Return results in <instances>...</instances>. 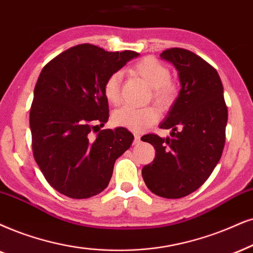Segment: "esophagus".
<instances>
[{
    "mask_svg": "<svg viewBox=\"0 0 253 253\" xmlns=\"http://www.w3.org/2000/svg\"><path fill=\"white\" fill-rule=\"evenodd\" d=\"M140 141H141V140H140V135H139V134L134 133V141H133L134 145H137V143H139Z\"/></svg>",
    "mask_w": 253,
    "mask_h": 253,
    "instance_id": "34e87169",
    "label": "esophagus"
}]
</instances>
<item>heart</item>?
<instances>
[{"label":"heart","instance_id":"1","mask_svg":"<svg viewBox=\"0 0 253 253\" xmlns=\"http://www.w3.org/2000/svg\"><path fill=\"white\" fill-rule=\"evenodd\" d=\"M132 71L145 81L149 87L153 103L161 110L170 106L177 94V88L170 81V70L154 57H145L132 66ZM121 72L116 71L108 76L104 84V94L112 105H118L121 100L120 85ZM159 119V114L153 107L135 108L123 106L112 114V123L118 127L140 132L153 126Z\"/></svg>","mask_w":253,"mask_h":253}]
</instances>
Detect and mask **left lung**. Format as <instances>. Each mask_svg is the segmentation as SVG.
I'll return each instance as SVG.
<instances>
[{
	"label": "left lung",
	"mask_w": 253,
	"mask_h": 253,
	"mask_svg": "<svg viewBox=\"0 0 253 253\" xmlns=\"http://www.w3.org/2000/svg\"><path fill=\"white\" fill-rule=\"evenodd\" d=\"M162 59L176 68L181 91L160 128L170 137L147 134L155 159L142 168L147 188L158 196L181 198L202 185L222 156L228 123L223 85L209 63L189 50L171 47Z\"/></svg>",
	"instance_id": "obj_1"
}]
</instances>
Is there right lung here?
Returning <instances> with one entry per match:
<instances>
[{
	"label": "right lung",
	"mask_w": 253,
	"mask_h": 253,
	"mask_svg": "<svg viewBox=\"0 0 253 253\" xmlns=\"http://www.w3.org/2000/svg\"><path fill=\"white\" fill-rule=\"evenodd\" d=\"M137 56L85 43L59 53L42 70L30 108L33 153L58 193L81 200L110 183L114 162L134 136L124 127L99 129L110 117L104 84Z\"/></svg>",
	"instance_id": "1"
}]
</instances>
